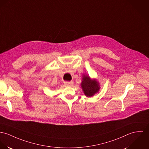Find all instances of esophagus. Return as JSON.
Returning a JSON list of instances; mask_svg holds the SVG:
<instances>
[{"mask_svg": "<svg viewBox=\"0 0 149 149\" xmlns=\"http://www.w3.org/2000/svg\"><path fill=\"white\" fill-rule=\"evenodd\" d=\"M73 82L72 81H65V84L66 85V86H70V87H71V86H73Z\"/></svg>", "mask_w": 149, "mask_h": 149, "instance_id": "34e87169", "label": "esophagus"}]
</instances>
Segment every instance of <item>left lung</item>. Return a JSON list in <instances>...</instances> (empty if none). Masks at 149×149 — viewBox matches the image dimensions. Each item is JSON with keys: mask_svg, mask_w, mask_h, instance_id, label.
<instances>
[{"mask_svg": "<svg viewBox=\"0 0 149 149\" xmlns=\"http://www.w3.org/2000/svg\"><path fill=\"white\" fill-rule=\"evenodd\" d=\"M81 87L85 95L91 97L100 90L99 83L95 79H92L88 75H83Z\"/></svg>", "mask_w": 149, "mask_h": 149, "instance_id": "obj_1", "label": "left lung"}]
</instances>
